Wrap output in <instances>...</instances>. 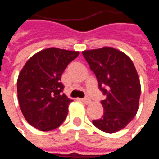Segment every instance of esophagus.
I'll return each mask as SVG.
<instances>
[{
    "mask_svg": "<svg viewBox=\"0 0 159 159\" xmlns=\"http://www.w3.org/2000/svg\"><path fill=\"white\" fill-rule=\"evenodd\" d=\"M81 100H82V102H83L84 104L90 103V100L88 98V97H86V98H83V99H81Z\"/></svg>",
    "mask_w": 159,
    "mask_h": 159,
    "instance_id": "34e87169",
    "label": "esophagus"
}]
</instances>
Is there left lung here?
<instances>
[{
  "instance_id": "8db88e82",
  "label": "left lung",
  "mask_w": 159,
  "mask_h": 159,
  "mask_svg": "<svg viewBox=\"0 0 159 159\" xmlns=\"http://www.w3.org/2000/svg\"><path fill=\"white\" fill-rule=\"evenodd\" d=\"M98 80L106 99L101 101L104 114L93 124L106 133L123 129L139 109L140 83L133 61L118 49L104 47L83 51Z\"/></svg>"
}]
</instances>
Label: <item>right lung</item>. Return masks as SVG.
Listing matches in <instances>:
<instances>
[{"instance_id": "add662e5", "label": "right lung", "mask_w": 159, "mask_h": 159, "mask_svg": "<svg viewBox=\"0 0 159 159\" xmlns=\"http://www.w3.org/2000/svg\"><path fill=\"white\" fill-rule=\"evenodd\" d=\"M78 55V51L48 48L27 60L19 72L17 93L20 110L31 126L50 131L65 121L73 100L61 93V75Z\"/></svg>"}]
</instances>
